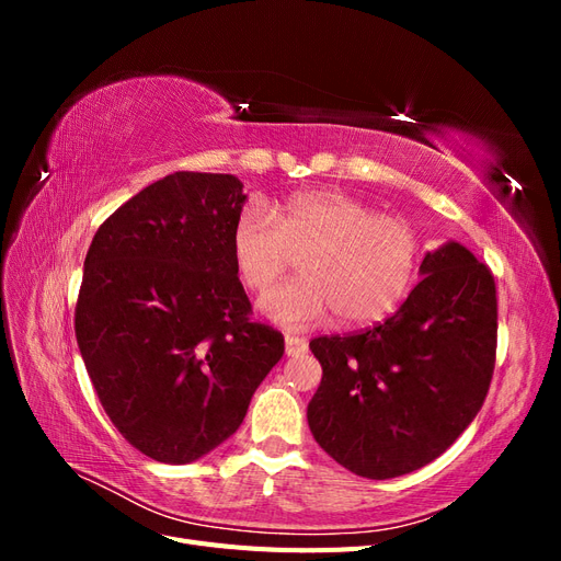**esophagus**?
Here are the masks:
<instances>
[{"instance_id":"obj_1","label":"esophagus","mask_w":561,"mask_h":561,"mask_svg":"<svg viewBox=\"0 0 561 561\" xmlns=\"http://www.w3.org/2000/svg\"><path fill=\"white\" fill-rule=\"evenodd\" d=\"M307 348H309V344H307V339H304V336H295V334L285 336V353L287 355H299Z\"/></svg>"}]
</instances>
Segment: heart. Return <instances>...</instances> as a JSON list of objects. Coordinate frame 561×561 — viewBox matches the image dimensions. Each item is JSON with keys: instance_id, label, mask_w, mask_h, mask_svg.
<instances>
[{"instance_id": "1", "label": "heart", "mask_w": 561, "mask_h": 561, "mask_svg": "<svg viewBox=\"0 0 561 561\" xmlns=\"http://www.w3.org/2000/svg\"><path fill=\"white\" fill-rule=\"evenodd\" d=\"M231 254L254 293L299 257L301 276L262 297V311L274 322L311 328L334 311L344 325H369L410 293L421 239L407 219L381 215L355 196L301 192L271 210L250 201L233 222Z\"/></svg>"}]
</instances>
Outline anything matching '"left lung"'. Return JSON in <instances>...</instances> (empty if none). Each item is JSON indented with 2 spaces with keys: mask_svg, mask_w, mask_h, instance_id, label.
<instances>
[{
  "mask_svg": "<svg viewBox=\"0 0 561 561\" xmlns=\"http://www.w3.org/2000/svg\"><path fill=\"white\" fill-rule=\"evenodd\" d=\"M421 274L379 325L309 344L322 365L309 428L339 466L367 480L445 454L482 410L494 375L499 304L489 266L449 241L423 257Z\"/></svg>",
  "mask_w": 561,
  "mask_h": 561,
  "instance_id": "left-lung-1",
  "label": "left lung"
}]
</instances>
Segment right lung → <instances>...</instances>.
<instances>
[{
  "instance_id": "right-lung-1",
  "label": "right lung",
  "mask_w": 561,
  "mask_h": 561,
  "mask_svg": "<svg viewBox=\"0 0 561 561\" xmlns=\"http://www.w3.org/2000/svg\"><path fill=\"white\" fill-rule=\"evenodd\" d=\"M243 201L233 175H165L100 225L83 262V365L114 428L161 463L222 445L283 358V334L250 320L233 264Z\"/></svg>"
}]
</instances>
